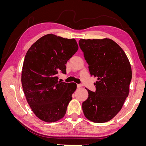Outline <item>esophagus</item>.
I'll list each match as a JSON object with an SVG mask.
<instances>
[{
    "label": "esophagus",
    "mask_w": 146,
    "mask_h": 146,
    "mask_svg": "<svg viewBox=\"0 0 146 146\" xmlns=\"http://www.w3.org/2000/svg\"><path fill=\"white\" fill-rule=\"evenodd\" d=\"M77 88H80V87H82V85L81 84H77Z\"/></svg>",
    "instance_id": "34e87169"
}]
</instances>
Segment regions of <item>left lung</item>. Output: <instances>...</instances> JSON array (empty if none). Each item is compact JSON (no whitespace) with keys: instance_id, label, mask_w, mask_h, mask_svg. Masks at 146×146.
I'll return each mask as SVG.
<instances>
[{"instance_id":"8db88e82","label":"left lung","mask_w":146,"mask_h":146,"mask_svg":"<svg viewBox=\"0 0 146 146\" xmlns=\"http://www.w3.org/2000/svg\"><path fill=\"white\" fill-rule=\"evenodd\" d=\"M78 44L88 64L91 76L98 78L96 91L87 90L82 104L85 117L96 123L111 120L120 111L129 96L132 73L122 48L112 39H80Z\"/></svg>"}]
</instances>
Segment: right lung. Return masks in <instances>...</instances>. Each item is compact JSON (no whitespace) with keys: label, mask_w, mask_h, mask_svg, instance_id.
I'll return each instance as SVG.
<instances>
[{"label":"right lung","mask_w":146,"mask_h":146,"mask_svg":"<svg viewBox=\"0 0 146 146\" xmlns=\"http://www.w3.org/2000/svg\"><path fill=\"white\" fill-rule=\"evenodd\" d=\"M75 39L45 35L25 55L21 82L26 99L41 120L54 122L63 118L76 91L75 83L61 82L58 74H66V64L78 50Z\"/></svg>","instance_id":"add662e5"}]
</instances>
